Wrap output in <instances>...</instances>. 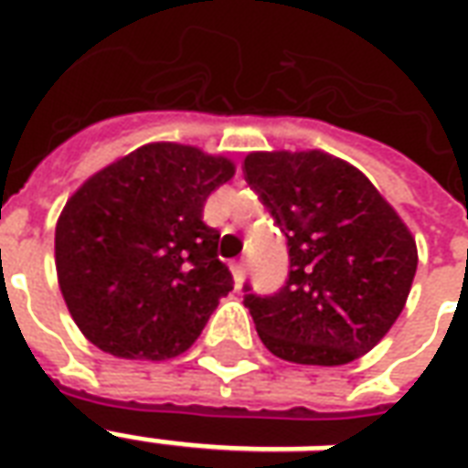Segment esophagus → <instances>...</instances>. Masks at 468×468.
Listing matches in <instances>:
<instances>
[{
    "label": "esophagus",
    "mask_w": 468,
    "mask_h": 468,
    "mask_svg": "<svg viewBox=\"0 0 468 468\" xmlns=\"http://www.w3.org/2000/svg\"><path fill=\"white\" fill-rule=\"evenodd\" d=\"M231 271H234V281L241 283V281L247 279V261H237L231 266Z\"/></svg>",
    "instance_id": "obj_1"
}]
</instances>
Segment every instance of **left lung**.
I'll use <instances>...</instances> for the list:
<instances>
[{
  "instance_id": "1",
  "label": "left lung",
  "mask_w": 468,
  "mask_h": 468,
  "mask_svg": "<svg viewBox=\"0 0 468 468\" xmlns=\"http://www.w3.org/2000/svg\"><path fill=\"white\" fill-rule=\"evenodd\" d=\"M244 177L283 231L288 279L244 305L276 357L346 365L378 346L412 288L417 244L363 172L321 150L251 153Z\"/></svg>"
}]
</instances>
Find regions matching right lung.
<instances>
[{
	"label": "right lung",
	"instance_id": "obj_1",
	"mask_svg": "<svg viewBox=\"0 0 468 468\" xmlns=\"http://www.w3.org/2000/svg\"><path fill=\"white\" fill-rule=\"evenodd\" d=\"M234 177L227 157L153 143L93 175L56 224V273L73 321L128 360L185 353L234 288L207 197Z\"/></svg>",
	"mask_w": 468,
	"mask_h": 468
}]
</instances>
